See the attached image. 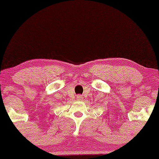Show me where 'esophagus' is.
I'll return each mask as SVG.
<instances>
[{
    "instance_id": "obj_1",
    "label": "esophagus",
    "mask_w": 159,
    "mask_h": 159,
    "mask_svg": "<svg viewBox=\"0 0 159 159\" xmlns=\"http://www.w3.org/2000/svg\"><path fill=\"white\" fill-rule=\"evenodd\" d=\"M77 98H78V100H82V99H83V96H80V95H78V96H77Z\"/></svg>"
}]
</instances>
